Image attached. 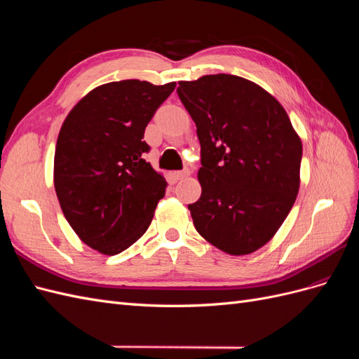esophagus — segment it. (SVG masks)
I'll list each match as a JSON object with an SVG mask.
<instances>
[{
    "instance_id": "1",
    "label": "esophagus",
    "mask_w": 359,
    "mask_h": 359,
    "mask_svg": "<svg viewBox=\"0 0 359 359\" xmlns=\"http://www.w3.org/2000/svg\"><path fill=\"white\" fill-rule=\"evenodd\" d=\"M175 175H177V178L178 180H184V178H187L189 175H190V169H182V170H178L177 173H175Z\"/></svg>"
}]
</instances>
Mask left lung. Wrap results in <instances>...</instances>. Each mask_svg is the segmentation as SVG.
I'll use <instances>...</instances> for the list:
<instances>
[{
  "label": "left lung",
  "instance_id": "1",
  "mask_svg": "<svg viewBox=\"0 0 359 359\" xmlns=\"http://www.w3.org/2000/svg\"><path fill=\"white\" fill-rule=\"evenodd\" d=\"M177 93L201 142L202 194L189 205L194 227L226 253H253L295 203L301 139L283 106L240 76H202L180 82Z\"/></svg>",
  "mask_w": 359,
  "mask_h": 359
}]
</instances>
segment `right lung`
I'll return each instance as SVG.
<instances>
[{"mask_svg": "<svg viewBox=\"0 0 359 359\" xmlns=\"http://www.w3.org/2000/svg\"><path fill=\"white\" fill-rule=\"evenodd\" d=\"M177 83L128 79L97 86L64 121L53 161L69 224L103 255L135 244L153 220L168 182L145 160V127Z\"/></svg>", "mask_w": 359, "mask_h": 359, "instance_id": "1", "label": "right lung"}]
</instances>
